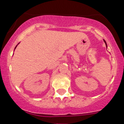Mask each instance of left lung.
<instances>
[{"mask_svg":"<svg viewBox=\"0 0 124 124\" xmlns=\"http://www.w3.org/2000/svg\"><path fill=\"white\" fill-rule=\"evenodd\" d=\"M104 42H105V44H106V47H107V43H106V41H105L104 39Z\"/></svg>","mask_w":124,"mask_h":124,"instance_id":"obj_1","label":"left lung"}]
</instances>
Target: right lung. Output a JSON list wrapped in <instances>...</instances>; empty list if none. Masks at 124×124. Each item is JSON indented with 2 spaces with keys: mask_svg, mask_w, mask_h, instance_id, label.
Wrapping results in <instances>:
<instances>
[{
  "mask_svg": "<svg viewBox=\"0 0 124 124\" xmlns=\"http://www.w3.org/2000/svg\"><path fill=\"white\" fill-rule=\"evenodd\" d=\"M18 44H19V43H18ZM18 44H17V46H16V47H15V48H14V50H15V49H16V47H17V46H18Z\"/></svg>",
  "mask_w": 124,
  "mask_h": 124,
  "instance_id": "right-lung-1",
  "label": "right lung"
}]
</instances>
